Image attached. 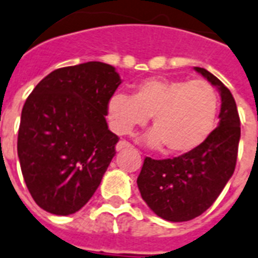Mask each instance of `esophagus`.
<instances>
[{"label":"esophagus","mask_w":258,"mask_h":258,"mask_svg":"<svg viewBox=\"0 0 258 258\" xmlns=\"http://www.w3.org/2000/svg\"><path fill=\"white\" fill-rule=\"evenodd\" d=\"M131 147V144L128 142H125V140H120L118 144H116V151H122L124 148H130Z\"/></svg>","instance_id":"34e87169"}]
</instances>
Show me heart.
<instances>
[{
    "label": "heart",
    "instance_id": "obj_1",
    "mask_svg": "<svg viewBox=\"0 0 258 258\" xmlns=\"http://www.w3.org/2000/svg\"><path fill=\"white\" fill-rule=\"evenodd\" d=\"M111 128L127 135L152 116L147 143L165 154H187L212 131L217 94L205 81L148 78L135 86L133 96L115 94L107 106Z\"/></svg>",
    "mask_w": 258,
    "mask_h": 258
}]
</instances>
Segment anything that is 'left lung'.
Here are the masks:
<instances>
[{"label":"left lung","instance_id":"left-lung-1","mask_svg":"<svg viewBox=\"0 0 258 258\" xmlns=\"http://www.w3.org/2000/svg\"><path fill=\"white\" fill-rule=\"evenodd\" d=\"M221 96L217 128L198 148L173 159H144L138 176L140 195L159 217L181 223L200 216L216 202L237 160L240 116L231 91L208 70L195 68Z\"/></svg>","mask_w":258,"mask_h":258}]
</instances>
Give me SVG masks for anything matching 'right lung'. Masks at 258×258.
I'll use <instances>...</instances> for the list:
<instances>
[{
  "label": "right lung",
  "instance_id": "1",
  "mask_svg": "<svg viewBox=\"0 0 258 258\" xmlns=\"http://www.w3.org/2000/svg\"><path fill=\"white\" fill-rule=\"evenodd\" d=\"M120 83L111 64L86 62L51 71L27 96L17 151L27 189L46 212H78L99 187L116 154L119 138L104 116Z\"/></svg>",
  "mask_w": 258,
  "mask_h": 258
}]
</instances>
